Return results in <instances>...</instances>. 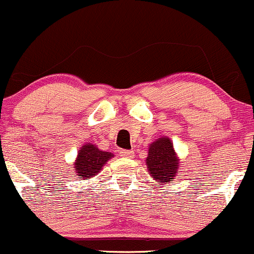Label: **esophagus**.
Instances as JSON below:
<instances>
[{"label": "esophagus", "mask_w": 254, "mask_h": 254, "mask_svg": "<svg viewBox=\"0 0 254 254\" xmlns=\"http://www.w3.org/2000/svg\"><path fill=\"white\" fill-rule=\"evenodd\" d=\"M120 155H121L122 157H125V158H129V157H132L133 155H134V152H133L132 150H121V151H120Z\"/></svg>", "instance_id": "obj_1"}]
</instances>
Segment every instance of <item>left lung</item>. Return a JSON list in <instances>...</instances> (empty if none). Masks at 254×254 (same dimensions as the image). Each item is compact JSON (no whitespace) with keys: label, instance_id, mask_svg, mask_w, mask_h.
Instances as JSON below:
<instances>
[{"label":"left lung","instance_id":"1","mask_svg":"<svg viewBox=\"0 0 254 254\" xmlns=\"http://www.w3.org/2000/svg\"><path fill=\"white\" fill-rule=\"evenodd\" d=\"M150 175L159 182H169L176 176L179 159L176 158L173 142L168 138H159L149 147L146 158Z\"/></svg>","mask_w":254,"mask_h":254}]
</instances>
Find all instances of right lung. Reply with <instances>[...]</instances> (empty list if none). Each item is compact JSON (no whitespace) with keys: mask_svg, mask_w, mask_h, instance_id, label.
<instances>
[{"mask_svg":"<svg viewBox=\"0 0 254 254\" xmlns=\"http://www.w3.org/2000/svg\"><path fill=\"white\" fill-rule=\"evenodd\" d=\"M112 157V153L97 149L96 145H84L82 149L79 150L78 158L74 163L75 173H78V175L84 180L93 178Z\"/></svg>","mask_w":254,"mask_h":254,"instance_id":"right-lung-1","label":"right lung"}]
</instances>
